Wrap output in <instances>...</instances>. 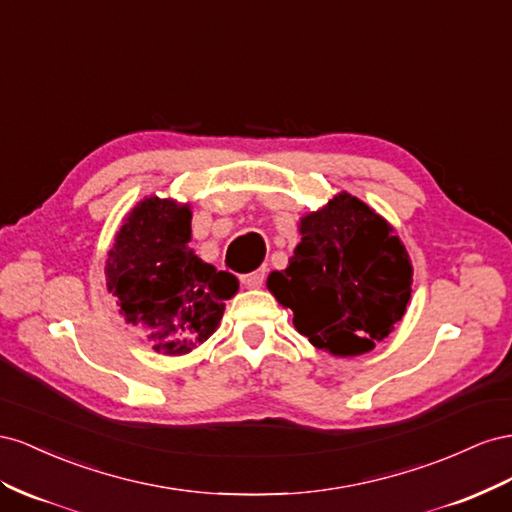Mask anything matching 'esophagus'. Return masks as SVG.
Wrapping results in <instances>:
<instances>
[{"label":"esophagus","mask_w":512,"mask_h":512,"mask_svg":"<svg viewBox=\"0 0 512 512\" xmlns=\"http://www.w3.org/2000/svg\"><path fill=\"white\" fill-rule=\"evenodd\" d=\"M266 279V270H255L251 274H242L240 281L246 285V287H261V283H264Z\"/></svg>","instance_id":"obj_1"}]
</instances>
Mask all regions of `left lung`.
Listing matches in <instances>:
<instances>
[{"instance_id": "obj_1", "label": "left lung", "mask_w": 512, "mask_h": 512, "mask_svg": "<svg viewBox=\"0 0 512 512\" xmlns=\"http://www.w3.org/2000/svg\"><path fill=\"white\" fill-rule=\"evenodd\" d=\"M298 231L302 240L287 268L268 274L270 294L321 352H371L412 300L414 268L397 231L347 191L304 214Z\"/></svg>"}]
</instances>
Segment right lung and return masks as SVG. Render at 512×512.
<instances>
[{
    "label": "right lung",
    "instance_id": "1",
    "mask_svg": "<svg viewBox=\"0 0 512 512\" xmlns=\"http://www.w3.org/2000/svg\"><path fill=\"white\" fill-rule=\"evenodd\" d=\"M191 221V203L145 197L124 216L107 253V291L120 315L148 332L163 356H184L208 341L240 287L193 253Z\"/></svg>",
    "mask_w": 512,
    "mask_h": 512
}]
</instances>
